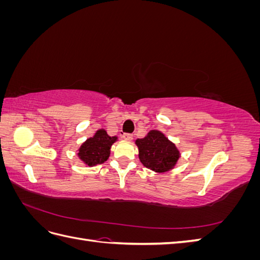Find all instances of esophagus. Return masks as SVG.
I'll return each mask as SVG.
<instances>
[{
    "instance_id": "1",
    "label": "esophagus",
    "mask_w": 260,
    "mask_h": 260,
    "mask_svg": "<svg viewBox=\"0 0 260 260\" xmlns=\"http://www.w3.org/2000/svg\"><path fill=\"white\" fill-rule=\"evenodd\" d=\"M122 138H123V140H125V141H132L133 136L131 135V133H124V135H122Z\"/></svg>"
}]
</instances>
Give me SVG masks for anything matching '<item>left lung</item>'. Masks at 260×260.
I'll return each mask as SVG.
<instances>
[{
    "label": "left lung",
    "mask_w": 260,
    "mask_h": 260,
    "mask_svg": "<svg viewBox=\"0 0 260 260\" xmlns=\"http://www.w3.org/2000/svg\"><path fill=\"white\" fill-rule=\"evenodd\" d=\"M139 159L144 167L156 174L175 169L181 157L180 149L159 130H151L142 139L136 140Z\"/></svg>",
    "instance_id": "obj_1"
}]
</instances>
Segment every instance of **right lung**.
Returning <instances> with one entry per match:
<instances>
[{"label":"right lung","instance_id":"obj_1","mask_svg":"<svg viewBox=\"0 0 260 260\" xmlns=\"http://www.w3.org/2000/svg\"><path fill=\"white\" fill-rule=\"evenodd\" d=\"M117 141V136L111 137L107 135L105 129H99L77 149L78 158L89 167L103 164L108 159L112 145Z\"/></svg>","mask_w":260,"mask_h":260}]
</instances>
